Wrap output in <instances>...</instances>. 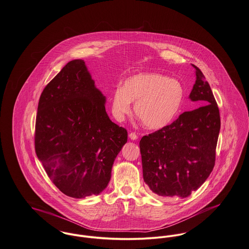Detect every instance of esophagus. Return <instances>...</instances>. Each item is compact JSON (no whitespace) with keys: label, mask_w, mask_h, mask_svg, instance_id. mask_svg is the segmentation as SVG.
Masks as SVG:
<instances>
[{"label":"esophagus","mask_w":249,"mask_h":249,"mask_svg":"<svg viewBox=\"0 0 249 249\" xmlns=\"http://www.w3.org/2000/svg\"><path fill=\"white\" fill-rule=\"evenodd\" d=\"M129 138H131L132 140H137L138 139V135L136 134V133H134V132H132V133H130V135H129Z\"/></svg>","instance_id":"1"}]
</instances>
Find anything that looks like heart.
Listing matches in <instances>:
<instances>
[{"mask_svg": "<svg viewBox=\"0 0 249 249\" xmlns=\"http://www.w3.org/2000/svg\"><path fill=\"white\" fill-rule=\"evenodd\" d=\"M183 97V87L178 80L156 72L139 73L115 89L112 111L121 119L131 111V102H136L135 113L143 126L157 130L174 119Z\"/></svg>", "mask_w": 249, "mask_h": 249, "instance_id": "b5f03b06", "label": "heart"}]
</instances>
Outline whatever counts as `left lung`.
Segmentation results:
<instances>
[{
	"instance_id": "1",
	"label": "left lung",
	"mask_w": 249,
	"mask_h": 249,
	"mask_svg": "<svg viewBox=\"0 0 249 249\" xmlns=\"http://www.w3.org/2000/svg\"><path fill=\"white\" fill-rule=\"evenodd\" d=\"M192 66L196 79L189 97L204 105L184 111L172 124L139 142L144 181L159 196H190L215 166L220 111L205 76Z\"/></svg>"
}]
</instances>
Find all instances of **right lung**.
<instances>
[{
    "mask_svg": "<svg viewBox=\"0 0 249 249\" xmlns=\"http://www.w3.org/2000/svg\"><path fill=\"white\" fill-rule=\"evenodd\" d=\"M105 96L84 60L69 62L39 99L35 152L62 193L81 198L101 193L128 133L109 118Z\"/></svg>",
    "mask_w": 249,
    "mask_h": 249,
    "instance_id": "1",
    "label": "right lung"
}]
</instances>
